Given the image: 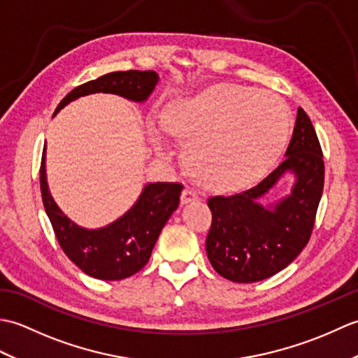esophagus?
I'll return each instance as SVG.
<instances>
[{"instance_id": "34e87169", "label": "esophagus", "mask_w": 358, "mask_h": 358, "mask_svg": "<svg viewBox=\"0 0 358 358\" xmlns=\"http://www.w3.org/2000/svg\"><path fill=\"white\" fill-rule=\"evenodd\" d=\"M200 200V195L196 194L194 189L191 187H186L183 192H181V204H187V203H194V201H199Z\"/></svg>"}]
</instances>
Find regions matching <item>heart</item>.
<instances>
[{
	"instance_id": "b5f03b06",
	"label": "heart",
	"mask_w": 358,
	"mask_h": 358,
	"mask_svg": "<svg viewBox=\"0 0 358 358\" xmlns=\"http://www.w3.org/2000/svg\"><path fill=\"white\" fill-rule=\"evenodd\" d=\"M185 146L194 177L214 191H237L268 172L283 152L292 127L280 96L262 90L220 85L173 103L163 120ZM157 150L166 155L163 141Z\"/></svg>"
}]
</instances>
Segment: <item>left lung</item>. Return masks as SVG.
I'll list each match as a JSON object with an SVG mask.
<instances>
[{
	"label": "left lung",
	"instance_id": "obj_1",
	"mask_svg": "<svg viewBox=\"0 0 358 358\" xmlns=\"http://www.w3.org/2000/svg\"><path fill=\"white\" fill-rule=\"evenodd\" d=\"M286 171H294L292 195L263 208L256 201ZM324 185L320 141L308 113L299 108L286 159L245 192L208 200L212 224L208 258L220 275L235 283H254L292 263L310 238Z\"/></svg>",
	"mask_w": 358,
	"mask_h": 358
}]
</instances>
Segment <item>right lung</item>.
I'll return each mask as SVG.
<instances>
[{"label":"right lung","mask_w":358,"mask_h":358,"mask_svg":"<svg viewBox=\"0 0 358 358\" xmlns=\"http://www.w3.org/2000/svg\"><path fill=\"white\" fill-rule=\"evenodd\" d=\"M158 83L154 71L110 72L75 87L58 104L55 113L66 104L89 94H115L132 101H144ZM44 152L40 166L43 204L63 252L98 280H123L138 272L149 262L152 249L163 226L178 208L181 183H150L126 214L101 229L87 231L72 223L53 201L45 181Z\"/></svg>","instance_id":"add662e5"}]
</instances>
